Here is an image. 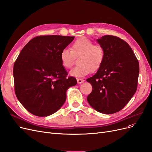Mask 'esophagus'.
Here are the masks:
<instances>
[{"label": "esophagus", "instance_id": "obj_1", "mask_svg": "<svg viewBox=\"0 0 152 152\" xmlns=\"http://www.w3.org/2000/svg\"><path fill=\"white\" fill-rule=\"evenodd\" d=\"M77 81L78 84H81V83H82V82H84V80L82 79H77Z\"/></svg>", "mask_w": 152, "mask_h": 152}]
</instances>
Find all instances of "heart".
I'll return each instance as SVG.
<instances>
[{"mask_svg":"<svg viewBox=\"0 0 152 152\" xmlns=\"http://www.w3.org/2000/svg\"><path fill=\"white\" fill-rule=\"evenodd\" d=\"M79 58L78 65L70 72L72 76L80 77L95 72L102 66L104 58L103 48L86 37L77 39L72 45L71 50L63 49L59 58L62 66L70 69L74 64L75 58Z\"/></svg>","mask_w":152,"mask_h":152,"instance_id":"b5f03b06","label":"heart"}]
</instances>
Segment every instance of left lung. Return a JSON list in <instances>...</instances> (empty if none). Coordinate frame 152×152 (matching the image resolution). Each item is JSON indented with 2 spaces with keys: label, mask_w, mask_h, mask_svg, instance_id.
<instances>
[{
  "label": "left lung",
  "mask_w": 152,
  "mask_h": 152,
  "mask_svg": "<svg viewBox=\"0 0 152 152\" xmlns=\"http://www.w3.org/2000/svg\"><path fill=\"white\" fill-rule=\"evenodd\" d=\"M97 41L104 58L97 73L87 79L93 87L87 99L98 112L112 114L121 110L136 93L139 62L129 45L118 37L107 35Z\"/></svg>",
  "instance_id": "1"
}]
</instances>
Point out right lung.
<instances>
[{
	"label": "right lung",
	"instance_id": "add662e5",
	"mask_svg": "<svg viewBox=\"0 0 152 152\" xmlns=\"http://www.w3.org/2000/svg\"><path fill=\"white\" fill-rule=\"evenodd\" d=\"M74 37L40 35L23 48L13 68L15 91L28 111L38 117L53 114L65 102L67 89L77 84L62 66L60 53Z\"/></svg>",
	"mask_w": 152,
	"mask_h": 152
}]
</instances>
